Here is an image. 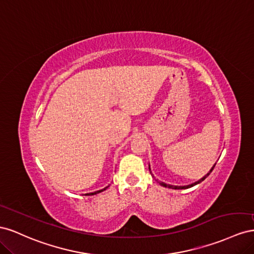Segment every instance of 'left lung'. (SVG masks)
I'll use <instances>...</instances> for the list:
<instances>
[{"mask_svg": "<svg viewBox=\"0 0 254 254\" xmlns=\"http://www.w3.org/2000/svg\"><path fill=\"white\" fill-rule=\"evenodd\" d=\"M214 167H215V165H214ZM214 167L211 169V171H209L207 175L205 176V177H203L202 178L201 180H199L198 182H194V183H192V184H190V185H186V186H175V185H169V184H166V183H164V182H158L159 184H161L162 186H164V187H168V188H172V190H186V188H190V187H192V186H194V185H197V184H199V183H201L202 181L203 180H205L208 176H209V173H211L212 171H213V169H214ZM149 169H150V167H149Z\"/></svg>", "mask_w": 254, "mask_h": 254, "instance_id": "obj_1", "label": "left lung"}]
</instances>
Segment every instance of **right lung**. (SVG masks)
Wrapping results in <instances>:
<instances>
[{
    "label": "right lung",
    "mask_w": 254,
    "mask_h": 254,
    "mask_svg": "<svg viewBox=\"0 0 254 254\" xmlns=\"http://www.w3.org/2000/svg\"><path fill=\"white\" fill-rule=\"evenodd\" d=\"M107 187H108V186H106L105 188H103V190H98V191H95V192H89V193H86V195H92V194H96V193H99V192H101V191H103V190H105Z\"/></svg>",
    "instance_id": "add662e5"
}]
</instances>
